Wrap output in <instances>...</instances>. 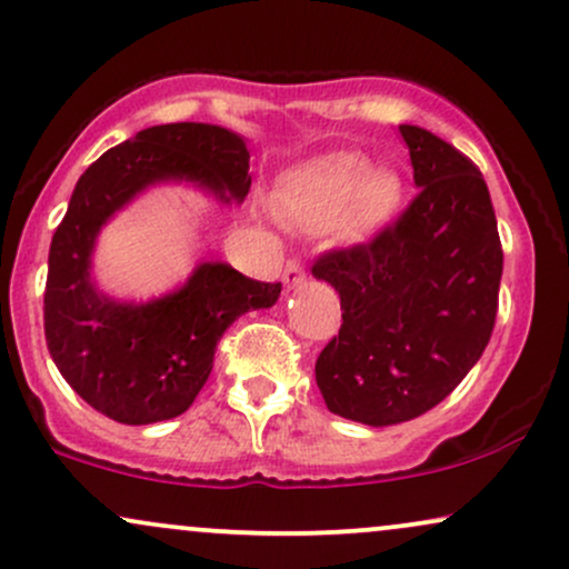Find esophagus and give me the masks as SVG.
I'll return each mask as SVG.
<instances>
[{"mask_svg":"<svg viewBox=\"0 0 569 569\" xmlns=\"http://www.w3.org/2000/svg\"><path fill=\"white\" fill-rule=\"evenodd\" d=\"M305 280H307V272L302 262H299V259H289L283 267V283L289 286V289H297V286H302Z\"/></svg>","mask_w":569,"mask_h":569,"instance_id":"34e87169","label":"esophagus"}]
</instances>
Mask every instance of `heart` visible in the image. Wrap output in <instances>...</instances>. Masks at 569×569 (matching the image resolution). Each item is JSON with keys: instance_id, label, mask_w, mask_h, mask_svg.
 Here are the masks:
<instances>
[{"instance_id": "obj_1", "label": "heart", "mask_w": 569, "mask_h": 569, "mask_svg": "<svg viewBox=\"0 0 569 569\" xmlns=\"http://www.w3.org/2000/svg\"><path fill=\"white\" fill-rule=\"evenodd\" d=\"M401 202V176L388 168H371L356 152L312 160L286 181L280 194V208L291 224L326 230L342 221L352 234L377 232L396 217Z\"/></svg>"}]
</instances>
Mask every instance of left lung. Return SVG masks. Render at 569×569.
Instances as JSON below:
<instances>
[{"mask_svg":"<svg viewBox=\"0 0 569 569\" xmlns=\"http://www.w3.org/2000/svg\"><path fill=\"white\" fill-rule=\"evenodd\" d=\"M398 130L420 192L369 243L312 262L342 305L316 382L335 415L375 428L426 415L462 382L492 337L502 276L479 168L426 128Z\"/></svg>","mask_w":569,"mask_h":569,"instance_id":"8db88e82","label":"left lung"}]
</instances>
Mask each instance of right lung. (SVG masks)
<instances>
[{
  "instance_id": "1",
  "label": "right lung",
  "mask_w": 569,
  "mask_h": 569,
  "mask_svg": "<svg viewBox=\"0 0 569 569\" xmlns=\"http://www.w3.org/2000/svg\"><path fill=\"white\" fill-rule=\"evenodd\" d=\"M158 181H194L219 200L251 187L248 149L232 130L171 122L139 130L77 181L53 234L44 286V339L74 393L109 420L149 426L192 407L221 335L248 310L272 307L280 283L206 262L179 291L147 305L114 302L90 283L96 234L114 211Z\"/></svg>"
}]
</instances>
